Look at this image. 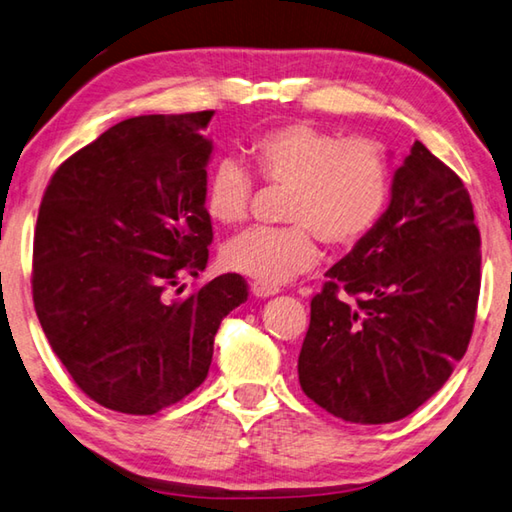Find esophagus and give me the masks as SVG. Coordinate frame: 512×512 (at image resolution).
Returning a JSON list of instances; mask_svg holds the SVG:
<instances>
[{
	"mask_svg": "<svg viewBox=\"0 0 512 512\" xmlns=\"http://www.w3.org/2000/svg\"><path fill=\"white\" fill-rule=\"evenodd\" d=\"M250 291H253L255 297H268V295H275L277 288H268V286H262V284H253V286H250Z\"/></svg>",
	"mask_w": 512,
	"mask_h": 512,
	"instance_id": "34e87169",
	"label": "esophagus"
}]
</instances>
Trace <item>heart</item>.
<instances>
[{
	"label": "heart",
	"mask_w": 512,
	"mask_h": 512,
	"mask_svg": "<svg viewBox=\"0 0 512 512\" xmlns=\"http://www.w3.org/2000/svg\"><path fill=\"white\" fill-rule=\"evenodd\" d=\"M248 156L259 181L291 190L282 230L253 228L230 239L221 262L255 284L280 288L318 264L320 241L333 250H351L383 219L392 194V172L383 147L371 138H345L306 120L257 134ZM253 179L246 167L221 159L212 167L203 208L219 226L246 219Z\"/></svg>",
	"instance_id": "b5f03b06"
}]
</instances>
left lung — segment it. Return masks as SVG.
Returning <instances> with one entry per match:
<instances>
[{
	"label": "left lung",
	"mask_w": 512,
	"mask_h": 512,
	"mask_svg": "<svg viewBox=\"0 0 512 512\" xmlns=\"http://www.w3.org/2000/svg\"><path fill=\"white\" fill-rule=\"evenodd\" d=\"M481 237L466 185L423 143L383 219L327 271L297 358L302 392L349 423H392L439 392L475 327Z\"/></svg>",
	"instance_id": "left-lung-1"
}]
</instances>
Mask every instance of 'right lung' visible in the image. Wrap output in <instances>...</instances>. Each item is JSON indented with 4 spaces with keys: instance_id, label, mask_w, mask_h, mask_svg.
<instances>
[{
    "instance_id": "add662e5",
    "label": "right lung",
    "mask_w": 512,
    "mask_h": 512,
    "mask_svg": "<svg viewBox=\"0 0 512 512\" xmlns=\"http://www.w3.org/2000/svg\"><path fill=\"white\" fill-rule=\"evenodd\" d=\"M212 116L127 118L69 156L44 190L37 320L76 385L107 410L147 416L194 392L221 320L248 300L237 273L170 295L208 264Z\"/></svg>"
}]
</instances>
